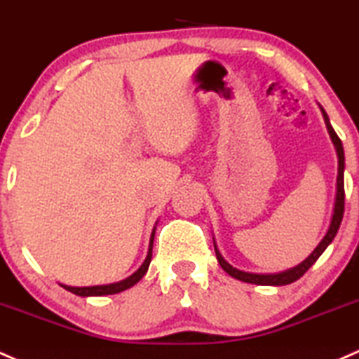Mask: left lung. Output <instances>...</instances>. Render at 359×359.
I'll return each mask as SVG.
<instances>
[{
    "mask_svg": "<svg viewBox=\"0 0 359 359\" xmlns=\"http://www.w3.org/2000/svg\"><path fill=\"white\" fill-rule=\"evenodd\" d=\"M322 113H323V118H325L327 129H329L332 142H334L335 151H337V158H339L337 194H335V206H334V215H332L329 232L325 233V237L322 239V243H320L318 246L315 248V251H313L311 255H309L303 263H299V265L294 266V269H290L287 271H282V273H266V275L248 273V271L233 269L232 265H229V263L225 262L224 258H222V255L218 252L217 246H215V252H217L218 263H220L222 269L227 271L230 277L237 278V280L248 282V284H256V285H287V284H292V282H296L297 278L303 277V275L306 273L309 269H311L313 263H315L316 259L322 256V252L325 251L327 246H329L332 241H334L335 233H337L339 227H341L342 217H344V149H342V142H341V139H339V135L335 134L334 129H332L330 120H329V116H327V113H325V110H323V108H322Z\"/></svg>",
    "mask_w": 359,
    "mask_h": 359,
    "instance_id": "8db88e82",
    "label": "left lung"
}]
</instances>
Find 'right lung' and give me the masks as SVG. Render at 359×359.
Instances as JSON below:
<instances>
[{"label":"right lung","mask_w":359,"mask_h":359,"mask_svg":"<svg viewBox=\"0 0 359 359\" xmlns=\"http://www.w3.org/2000/svg\"><path fill=\"white\" fill-rule=\"evenodd\" d=\"M153 239H154V230H153V233H151L149 251H148V256H146L144 263L139 266L137 271H134L130 277H127L126 280H120V282H116V284H108V285H93V287H70V285H63V287H65L67 290H70V292L77 294V296H82V297H86V296H108V294L122 292V290L132 287V285L137 284V282L141 280L142 277H144L146 271H148V266L151 263V256H153Z\"/></svg>","instance_id":"1"}]
</instances>
